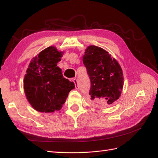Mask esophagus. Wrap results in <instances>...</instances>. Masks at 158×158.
<instances>
[{
	"label": "esophagus",
	"mask_w": 158,
	"mask_h": 158,
	"mask_svg": "<svg viewBox=\"0 0 158 158\" xmlns=\"http://www.w3.org/2000/svg\"><path fill=\"white\" fill-rule=\"evenodd\" d=\"M73 82H74V83H75V88H76V89H79V85L78 81H77V79H73Z\"/></svg>",
	"instance_id": "esophagus-1"
}]
</instances>
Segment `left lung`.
<instances>
[{
	"label": "left lung",
	"instance_id": "1",
	"mask_svg": "<svg viewBox=\"0 0 158 158\" xmlns=\"http://www.w3.org/2000/svg\"><path fill=\"white\" fill-rule=\"evenodd\" d=\"M83 62L91 81L89 94L96 105L110 106L119 98L123 87L122 67L104 49L89 45L85 50Z\"/></svg>",
	"mask_w": 158,
	"mask_h": 158
}]
</instances>
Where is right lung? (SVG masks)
<instances>
[{
	"mask_svg": "<svg viewBox=\"0 0 158 158\" xmlns=\"http://www.w3.org/2000/svg\"><path fill=\"white\" fill-rule=\"evenodd\" d=\"M64 52L49 46L34 57L26 70L23 90L28 102L41 113L60 110L75 84L63 77L57 66Z\"/></svg>",
	"mask_w": 158,
	"mask_h": 158,
	"instance_id": "obj_1",
	"label": "right lung"
}]
</instances>
